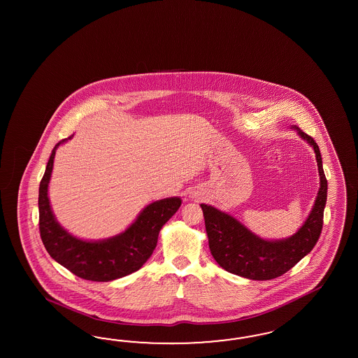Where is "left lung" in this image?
Instances as JSON below:
<instances>
[{"label": "left lung", "mask_w": 358, "mask_h": 358, "mask_svg": "<svg viewBox=\"0 0 358 358\" xmlns=\"http://www.w3.org/2000/svg\"><path fill=\"white\" fill-rule=\"evenodd\" d=\"M298 135L314 148L320 177V187L310 215L293 236L280 240H265L240 223L236 217L215 207L202 203L206 224L208 247L217 264L240 277L266 281L290 271L307 256L319 240L323 228V214L327 202V178L322 155L311 136L294 126Z\"/></svg>", "instance_id": "obj_1"}]
</instances>
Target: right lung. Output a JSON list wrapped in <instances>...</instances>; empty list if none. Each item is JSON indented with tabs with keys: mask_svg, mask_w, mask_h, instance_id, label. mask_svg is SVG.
I'll return each mask as SVG.
<instances>
[{
	"mask_svg": "<svg viewBox=\"0 0 358 358\" xmlns=\"http://www.w3.org/2000/svg\"><path fill=\"white\" fill-rule=\"evenodd\" d=\"M55 145L39 185V231L44 247L56 262L87 281L108 282L139 271L156 248L159 232L181 206V198L172 196L144 207L130 227L113 238L83 240L69 234L56 220L48 198V184L54 168Z\"/></svg>",
	"mask_w": 358,
	"mask_h": 358,
	"instance_id": "add662e5",
	"label": "right lung"
}]
</instances>
